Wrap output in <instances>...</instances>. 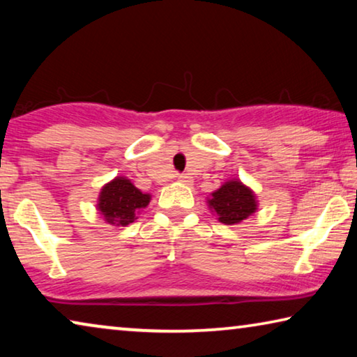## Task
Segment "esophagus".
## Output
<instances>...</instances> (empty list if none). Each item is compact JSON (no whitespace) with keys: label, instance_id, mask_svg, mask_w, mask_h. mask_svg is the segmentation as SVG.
Returning <instances> with one entry per match:
<instances>
[{"label":"esophagus","instance_id":"obj_1","mask_svg":"<svg viewBox=\"0 0 357 357\" xmlns=\"http://www.w3.org/2000/svg\"><path fill=\"white\" fill-rule=\"evenodd\" d=\"M177 180H178V182H182V183H190L191 182V178L186 174H178Z\"/></svg>","mask_w":357,"mask_h":357}]
</instances>
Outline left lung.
<instances>
[{"instance_id": "left-lung-1", "label": "left lung", "mask_w": 357, "mask_h": 357, "mask_svg": "<svg viewBox=\"0 0 357 357\" xmlns=\"http://www.w3.org/2000/svg\"><path fill=\"white\" fill-rule=\"evenodd\" d=\"M209 206L215 212L218 222L225 225L243 222L257 211L254 191L241 183L239 180H229L217 191H213Z\"/></svg>"}]
</instances>
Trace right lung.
Returning a JSON list of instances; mask_svg holds the SVG:
<instances>
[{
	"instance_id": "right-lung-1",
	"label": "right lung",
	"mask_w": 357,
	"mask_h": 357,
	"mask_svg": "<svg viewBox=\"0 0 357 357\" xmlns=\"http://www.w3.org/2000/svg\"><path fill=\"white\" fill-rule=\"evenodd\" d=\"M150 199L151 196L135 188L129 178L116 177L102 188L97 207L109 225L126 227L135 220Z\"/></svg>"
}]
</instances>
